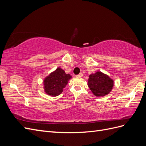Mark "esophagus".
Listing matches in <instances>:
<instances>
[{
	"mask_svg": "<svg viewBox=\"0 0 146 146\" xmlns=\"http://www.w3.org/2000/svg\"><path fill=\"white\" fill-rule=\"evenodd\" d=\"M76 77H83V73L80 72L78 75H77Z\"/></svg>",
	"mask_w": 146,
	"mask_h": 146,
	"instance_id": "obj_1",
	"label": "esophagus"
}]
</instances>
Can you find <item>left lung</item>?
Here are the masks:
<instances>
[{"label":"left lung","mask_w":146,"mask_h":146,"mask_svg":"<svg viewBox=\"0 0 146 146\" xmlns=\"http://www.w3.org/2000/svg\"><path fill=\"white\" fill-rule=\"evenodd\" d=\"M88 86L94 96L101 98L108 95L112 91L114 80L107 74L98 71L90 75Z\"/></svg>","instance_id":"obj_1"}]
</instances>
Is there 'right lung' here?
I'll list each match as a JSON object with an SVG mask.
<instances>
[{"mask_svg":"<svg viewBox=\"0 0 146 146\" xmlns=\"http://www.w3.org/2000/svg\"><path fill=\"white\" fill-rule=\"evenodd\" d=\"M72 77L66 74L61 68H57L44 79V90L46 93L52 97H56L62 93L69 80Z\"/></svg>","mask_w":146,"mask_h":146,"instance_id":"right-lung-1","label":"right lung"}]
</instances>
